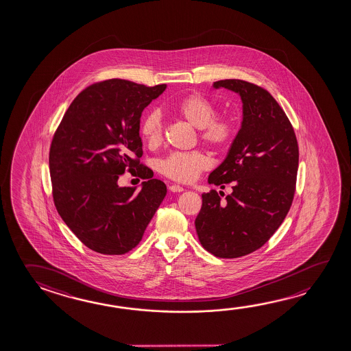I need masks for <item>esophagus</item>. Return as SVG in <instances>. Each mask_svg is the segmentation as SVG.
<instances>
[{
	"mask_svg": "<svg viewBox=\"0 0 351 351\" xmlns=\"http://www.w3.org/2000/svg\"><path fill=\"white\" fill-rule=\"evenodd\" d=\"M169 190L173 193H180V192H184V187H181L178 184H171V186H169Z\"/></svg>",
	"mask_w": 351,
	"mask_h": 351,
	"instance_id": "34e87169",
	"label": "esophagus"
}]
</instances>
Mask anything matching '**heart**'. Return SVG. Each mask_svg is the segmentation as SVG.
<instances>
[{
	"instance_id": "obj_1",
	"label": "heart",
	"mask_w": 351,
	"mask_h": 351,
	"mask_svg": "<svg viewBox=\"0 0 351 351\" xmlns=\"http://www.w3.org/2000/svg\"><path fill=\"white\" fill-rule=\"evenodd\" d=\"M176 115L199 131L203 142L218 149H226L234 142L235 123L226 117H215L217 108L199 94H191L173 105ZM139 132L150 148L162 141V121L159 111L153 110L144 116ZM210 167V159L201 150L176 152L160 161V171L178 182H192L198 175Z\"/></svg>"
}]
</instances>
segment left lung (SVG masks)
Instances as JSON below:
<instances>
[{
    "label": "left lung",
    "mask_w": 351,
    "mask_h": 351,
    "mask_svg": "<svg viewBox=\"0 0 351 351\" xmlns=\"http://www.w3.org/2000/svg\"><path fill=\"white\" fill-rule=\"evenodd\" d=\"M214 89L236 93L242 101L241 127L223 162L202 195L195 231L202 246L219 258H237L258 250L282 225L293 203L299 147L293 126L276 99L263 88L241 81L214 82Z\"/></svg>",
    "instance_id": "left-lung-1"
}]
</instances>
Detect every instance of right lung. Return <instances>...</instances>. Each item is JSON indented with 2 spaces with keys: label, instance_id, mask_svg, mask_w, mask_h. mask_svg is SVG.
Returning <instances> with one entry per match:
<instances>
[{
  "label": "right lung",
  "instance_id": "obj_1",
  "mask_svg": "<svg viewBox=\"0 0 351 351\" xmlns=\"http://www.w3.org/2000/svg\"><path fill=\"white\" fill-rule=\"evenodd\" d=\"M167 89L125 80L88 86L69 105L52 139L49 165L58 214L86 247L123 254L138 245L167 195L165 184L139 164L143 110ZM149 178L120 188L124 170Z\"/></svg>",
  "mask_w": 351,
  "mask_h": 351
}]
</instances>
